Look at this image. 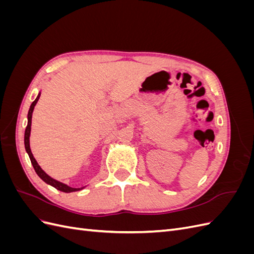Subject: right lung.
Wrapping results in <instances>:
<instances>
[{
  "label": "right lung",
  "instance_id": "right-lung-1",
  "mask_svg": "<svg viewBox=\"0 0 254 254\" xmlns=\"http://www.w3.org/2000/svg\"><path fill=\"white\" fill-rule=\"evenodd\" d=\"M39 97H40V93L38 94L37 98L33 102V104L30 105V108H29L28 114H27V120H28V121H27V126H26V129H25V134H24L25 149H26V152L28 153V156H29L30 162H32V164H33V166H34V168H35V172L37 173V175L39 176L40 178H41L45 183L50 184V186L54 187V188L59 190H61V191H64V193H72V191L79 190H81L82 188H81V189L70 188V187H67L66 184H64V183H61V182H59V181H57V180H55V179L51 178V177H50L47 173H45L44 171H42V168L39 166V164L37 163V161H36V159L34 158L33 153H32V150H30V147H29V135H30V126H32V115H33L34 108H35V106H36V104H37V102H38V99H39Z\"/></svg>",
  "mask_w": 254,
  "mask_h": 254
}]
</instances>
